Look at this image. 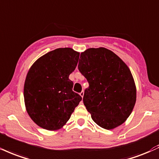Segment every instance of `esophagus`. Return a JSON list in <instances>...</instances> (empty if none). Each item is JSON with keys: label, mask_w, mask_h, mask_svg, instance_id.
<instances>
[{"label": "esophagus", "mask_w": 159, "mask_h": 159, "mask_svg": "<svg viewBox=\"0 0 159 159\" xmlns=\"http://www.w3.org/2000/svg\"><path fill=\"white\" fill-rule=\"evenodd\" d=\"M84 91H81V93H80V95H81V96L82 97V98H83V97H84Z\"/></svg>", "instance_id": "esophagus-1"}]
</instances>
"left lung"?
Listing matches in <instances>:
<instances>
[{
  "instance_id": "obj_1",
  "label": "left lung",
  "mask_w": 159,
  "mask_h": 159,
  "mask_svg": "<svg viewBox=\"0 0 159 159\" xmlns=\"http://www.w3.org/2000/svg\"><path fill=\"white\" fill-rule=\"evenodd\" d=\"M80 58L78 68L89 85L83 101L92 119L106 129L118 127L129 117L136 101V87L129 67L104 47L87 49Z\"/></svg>"
}]
</instances>
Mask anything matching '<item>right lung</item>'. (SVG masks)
<instances>
[{"label":"right lung","instance_id":"1","mask_svg":"<svg viewBox=\"0 0 159 159\" xmlns=\"http://www.w3.org/2000/svg\"><path fill=\"white\" fill-rule=\"evenodd\" d=\"M80 53L72 48L49 52L32 65L24 87L26 110L38 126L57 130L66 124L82 98L72 91L70 75Z\"/></svg>","mask_w":159,"mask_h":159}]
</instances>
